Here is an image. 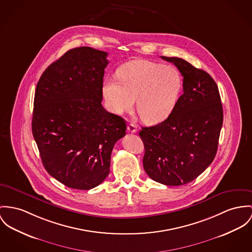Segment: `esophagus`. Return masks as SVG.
Wrapping results in <instances>:
<instances>
[{
	"instance_id": "esophagus-1",
	"label": "esophagus",
	"mask_w": 252,
	"mask_h": 252,
	"mask_svg": "<svg viewBox=\"0 0 252 252\" xmlns=\"http://www.w3.org/2000/svg\"><path fill=\"white\" fill-rule=\"evenodd\" d=\"M127 130L130 133H135V132H137V126H136L134 124H129L127 126Z\"/></svg>"
}]
</instances>
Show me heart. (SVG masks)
I'll return each mask as SVG.
<instances>
[{
  "label": "heart",
  "instance_id": "b5f03b06",
  "mask_svg": "<svg viewBox=\"0 0 252 252\" xmlns=\"http://www.w3.org/2000/svg\"><path fill=\"white\" fill-rule=\"evenodd\" d=\"M116 78L103 83V95L109 109L122 115L136 108L147 124L165 121L174 110L179 97L182 79L172 66L135 60L124 64L117 71Z\"/></svg>",
  "mask_w": 252,
  "mask_h": 252
}]
</instances>
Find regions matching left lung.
<instances>
[{"label": "left lung", "instance_id": "left-lung-1", "mask_svg": "<svg viewBox=\"0 0 252 252\" xmlns=\"http://www.w3.org/2000/svg\"><path fill=\"white\" fill-rule=\"evenodd\" d=\"M183 77V94L162 123L139 132L145 155L143 166L156 182L187 184L213 162L223 121L219 88L212 77L182 58L161 57Z\"/></svg>", "mask_w": 252, "mask_h": 252}]
</instances>
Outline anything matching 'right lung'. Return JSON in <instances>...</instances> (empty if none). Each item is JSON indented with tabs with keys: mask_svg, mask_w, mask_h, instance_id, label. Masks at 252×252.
<instances>
[{
	"mask_svg": "<svg viewBox=\"0 0 252 252\" xmlns=\"http://www.w3.org/2000/svg\"><path fill=\"white\" fill-rule=\"evenodd\" d=\"M107 53L78 47L39 79L32 129L46 171L65 186L90 190L109 174L111 153L126 135L123 118L102 104Z\"/></svg>",
	"mask_w": 252,
	"mask_h": 252,
	"instance_id": "obj_1",
	"label": "right lung"
}]
</instances>
